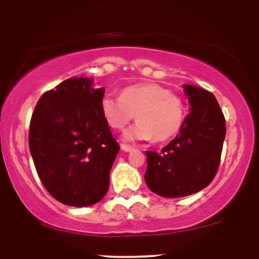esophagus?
<instances>
[{"instance_id":"esophagus-1","label":"esophagus","mask_w":259,"mask_h":259,"mask_svg":"<svg viewBox=\"0 0 259 259\" xmlns=\"http://www.w3.org/2000/svg\"><path fill=\"white\" fill-rule=\"evenodd\" d=\"M120 148L124 151V152H132V151H133L135 147L130 146V145H126V144H121V145H120Z\"/></svg>"}]
</instances>
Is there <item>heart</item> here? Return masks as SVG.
<instances>
[{
  "instance_id": "1",
  "label": "heart",
  "mask_w": 259,
  "mask_h": 259,
  "mask_svg": "<svg viewBox=\"0 0 259 259\" xmlns=\"http://www.w3.org/2000/svg\"><path fill=\"white\" fill-rule=\"evenodd\" d=\"M101 114L108 126L121 130L134 115L138 123L124 134L127 141H165L179 133L185 118L183 101L164 86L154 82L124 88L119 97L106 94L100 102Z\"/></svg>"
}]
</instances>
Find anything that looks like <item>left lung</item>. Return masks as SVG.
Segmentation results:
<instances>
[{
	"label": "left lung",
	"mask_w": 259,
	"mask_h": 259,
	"mask_svg": "<svg viewBox=\"0 0 259 259\" xmlns=\"http://www.w3.org/2000/svg\"><path fill=\"white\" fill-rule=\"evenodd\" d=\"M190 113L179 134L160 152L146 151L145 181L162 197H184L209 185L221 162L225 119L212 92L183 85Z\"/></svg>",
	"instance_id": "8db88e82"
}]
</instances>
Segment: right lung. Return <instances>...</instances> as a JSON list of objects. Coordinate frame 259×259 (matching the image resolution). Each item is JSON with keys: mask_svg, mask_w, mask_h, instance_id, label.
I'll return each mask as SVG.
<instances>
[{"mask_svg": "<svg viewBox=\"0 0 259 259\" xmlns=\"http://www.w3.org/2000/svg\"><path fill=\"white\" fill-rule=\"evenodd\" d=\"M105 88L70 78L38 100L30 120L29 148L45 189L72 207H88L108 191L119 145L101 114Z\"/></svg>", "mask_w": 259, "mask_h": 259, "instance_id": "1", "label": "right lung"}]
</instances>
